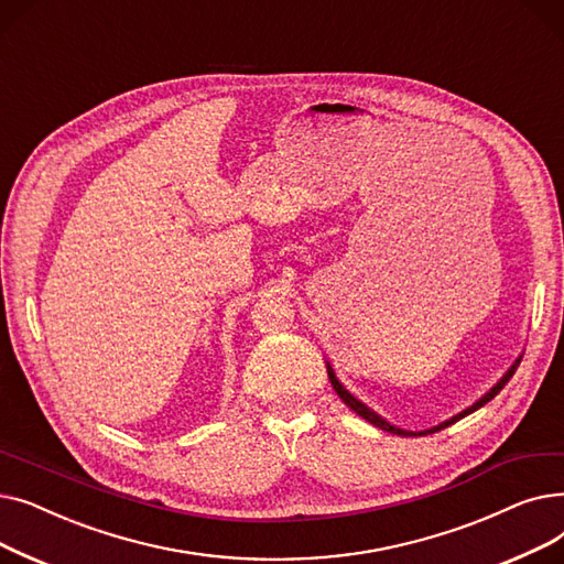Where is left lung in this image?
I'll return each mask as SVG.
<instances>
[{"label": "left lung", "instance_id": "left-lung-1", "mask_svg": "<svg viewBox=\"0 0 564 564\" xmlns=\"http://www.w3.org/2000/svg\"><path fill=\"white\" fill-rule=\"evenodd\" d=\"M521 358L523 356H519L512 365H509V369L502 373V377L494 383V388L491 390H487L485 394H481L473 406H468V409H464L462 413H457V415H452L449 420H443V422H438V424H434V426H429V429H422V432H409V429H401V426H394V424H390L386 417H381L377 411L373 409H369L367 404H362V401L358 399V397H354L351 392H348L344 386H341V381L335 377V369H333V365L330 362H326V369H328V379H330V386L335 388V392L339 394V399L344 401V404L351 409L354 413H358L362 420H367L369 424H373V426H379V429H383V432H388V434H397V436H426V434H436V432H441V429H445V426H449V424H454L457 420H462V417H466V415H470L473 411H477V409H481L487 404V401H491L502 388H505V383L514 377V371H517V367H519V362H521Z\"/></svg>", "mask_w": 564, "mask_h": 564}]
</instances>
